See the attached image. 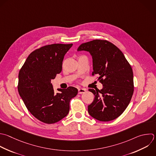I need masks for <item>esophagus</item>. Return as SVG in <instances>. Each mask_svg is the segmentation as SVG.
I'll return each mask as SVG.
<instances>
[{
  "label": "esophagus",
  "mask_w": 156,
  "mask_h": 156,
  "mask_svg": "<svg viewBox=\"0 0 156 156\" xmlns=\"http://www.w3.org/2000/svg\"><path fill=\"white\" fill-rule=\"evenodd\" d=\"M86 89L85 88H79L78 89V93L79 94H82V93H84L86 92Z\"/></svg>",
  "instance_id": "34e87169"
}]
</instances>
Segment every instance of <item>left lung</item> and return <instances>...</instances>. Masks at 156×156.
<instances>
[{"label":"left lung","instance_id":"1","mask_svg":"<svg viewBox=\"0 0 156 156\" xmlns=\"http://www.w3.org/2000/svg\"><path fill=\"white\" fill-rule=\"evenodd\" d=\"M89 52L93 58L92 75L99 76L101 90L89 89L94 95L88 106L89 114L101 121L119 116L128 106L133 93L132 69L123 53L113 44L94 40L82 44L77 51Z\"/></svg>","mask_w":156,"mask_h":156}]
</instances>
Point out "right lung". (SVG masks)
I'll return each mask as SVG.
<instances>
[{
	"label": "right lung",
	"instance_id": "right-lung-1",
	"mask_svg": "<svg viewBox=\"0 0 156 156\" xmlns=\"http://www.w3.org/2000/svg\"><path fill=\"white\" fill-rule=\"evenodd\" d=\"M72 46L53 44L36 49L20 71L19 94L31 114L44 123L53 124L67 116L70 100L78 93L73 87L55 93L51 83L61 73L64 56Z\"/></svg>",
	"mask_w": 156,
	"mask_h": 156
}]
</instances>
